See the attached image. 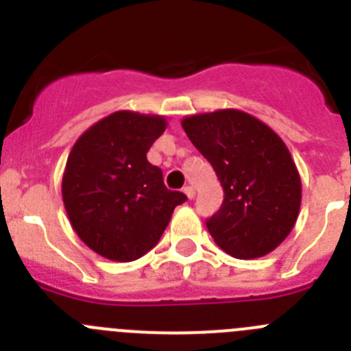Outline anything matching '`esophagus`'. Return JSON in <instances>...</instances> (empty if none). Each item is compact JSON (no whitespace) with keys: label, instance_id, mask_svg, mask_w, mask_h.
<instances>
[{"label":"esophagus","instance_id":"34e87169","mask_svg":"<svg viewBox=\"0 0 351 351\" xmlns=\"http://www.w3.org/2000/svg\"><path fill=\"white\" fill-rule=\"evenodd\" d=\"M182 191H184V195H186V197H188V198H190V200H191V198H195L193 186H184V190H182Z\"/></svg>","mask_w":351,"mask_h":351}]
</instances>
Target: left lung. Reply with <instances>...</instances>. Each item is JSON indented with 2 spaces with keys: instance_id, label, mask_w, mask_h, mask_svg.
<instances>
[{
  "instance_id": "8db88e82",
  "label": "left lung",
  "mask_w": 351,
  "mask_h": 351,
  "mask_svg": "<svg viewBox=\"0 0 351 351\" xmlns=\"http://www.w3.org/2000/svg\"><path fill=\"white\" fill-rule=\"evenodd\" d=\"M191 144L221 182V209L207 230L228 255L258 258L280 246L295 226L302 184L287 144L274 130L237 108L181 121Z\"/></svg>"
}]
</instances>
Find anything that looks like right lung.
<instances>
[{"mask_svg": "<svg viewBox=\"0 0 351 351\" xmlns=\"http://www.w3.org/2000/svg\"><path fill=\"white\" fill-rule=\"evenodd\" d=\"M163 116L117 110L77 138L68 154L61 193L71 228L95 253L133 262L153 250L181 191L163 184L147 151L165 132Z\"/></svg>", "mask_w": 351, "mask_h": 351, "instance_id": "right-lung-1", "label": "right lung"}]
</instances>
